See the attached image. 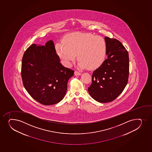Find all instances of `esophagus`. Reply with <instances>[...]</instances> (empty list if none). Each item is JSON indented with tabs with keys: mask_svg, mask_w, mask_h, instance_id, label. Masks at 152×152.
Listing matches in <instances>:
<instances>
[{
	"mask_svg": "<svg viewBox=\"0 0 152 152\" xmlns=\"http://www.w3.org/2000/svg\"><path fill=\"white\" fill-rule=\"evenodd\" d=\"M74 74H75V75H76V76L80 75H81V73L79 72V71H75V72H74Z\"/></svg>",
	"mask_w": 152,
	"mask_h": 152,
	"instance_id": "obj_1",
	"label": "esophagus"
}]
</instances>
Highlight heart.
<instances>
[{
    "label": "heart",
    "instance_id": "b5f03b06",
    "mask_svg": "<svg viewBox=\"0 0 152 152\" xmlns=\"http://www.w3.org/2000/svg\"><path fill=\"white\" fill-rule=\"evenodd\" d=\"M58 55L64 64L70 66L77 55L81 68H98L106 57L107 45L103 38L89 33H76L67 37L65 45H56Z\"/></svg>",
    "mask_w": 152,
    "mask_h": 152
}]
</instances>
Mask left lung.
I'll return each instance as SVG.
<instances>
[{
  "mask_svg": "<svg viewBox=\"0 0 152 152\" xmlns=\"http://www.w3.org/2000/svg\"><path fill=\"white\" fill-rule=\"evenodd\" d=\"M107 59L94 71L88 88L90 96L100 103L114 100L124 90L129 75V57L120 41L105 37Z\"/></svg>",
  "mask_w": 152,
  "mask_h": 152,
  "instance_id": "1",
  "label": "left lung"
}]
</instances>
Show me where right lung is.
<instances>
[{
  "label": "right lung",
  "instance_id": "obj_1",
  "mask_svg": "<svg viewBox=\"0 0 152 152\" xmlns=\"http://www.w3.org/2000/svg\"><path fill=\"white\" fill-rule=\"evenodd\" d=\"M74 72L61 64L52 40L45 46L33 44L23 56V85L31 97L45 105L55 104L63 99Z\"/></svg>",
  "mask_w": 152,
  "mask_h": 152
}]
</instances>
